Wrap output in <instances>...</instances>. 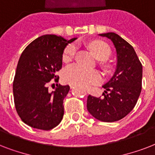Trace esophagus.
<instances>
[{
  "label": "esophagus",
  "instance_id": "1",
  "mask_svg": "<svg viewBox=\"0 0 155 155\" xmlns=\"http://www.w3.org/2000/svg\"><path fill=\"white\" fill-rule=\"evenodd\" d=\"M70 87H71V88H73V87H74V85H73V84H71V85H70Z\"/></svg>",
  "mask_w": 155,
  "mask_h": 155
}]
</instances>
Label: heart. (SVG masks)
<instances>
[{"instance_id":"obj_1","label":"heart","mask_w":155,"mask_h":155,"mask_svg":"<svg viewBox=\"0 0 155 155\" xmlns=\"http://www.w3.org/2000/svg\"><path fill=\"white\" fill-rule=\"evenodd\" d=\"M88 48L93 54V55L98 59H106L110 54V49L105 42L101 41H93L88 44ZM76 48L74 44L68 45L63 51V61L64 63H69L75 57ZM108 68V66H105ZM63 79L66 83L73 85L87 86L90 84H96L102 80L101 74L97 70L87 69L78 65L71 64L68 66L63 72Z\"/></svg>"}]
</instances>
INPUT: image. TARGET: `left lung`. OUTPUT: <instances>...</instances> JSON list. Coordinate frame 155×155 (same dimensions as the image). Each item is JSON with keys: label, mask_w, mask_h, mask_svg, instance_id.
Segmentation results:
<instances>
[{"label": "left lung", "mask_w": 155, "mask_h": 155, "mask_svg": "<svg viewBox=\"0 0 155 155\" xmlns=\"http://www.w3.org/2000/svg\"><path fill=\"white\" fill-rule=\"evenodd\" d=\"M113 42L117 54L114 75L102 87V97H87V108L97 120L113 122L133 110L142 91V65L134 47L115 33L101 34Z\"/></svg>", "instance_id": "1"}]
</instances>
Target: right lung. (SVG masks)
<instances>
[{
    "label": "right lung",
    "mask_w": 155,
    "mask_h": 155,
    "mask_svg": "<svg viewBox=\"0 0 155 155\" xmlns=\"http://www.w3.org/2000/svg\"><path fill=\"white\" fill-rule=\"evenodd\" d=\"M75 39L67 41L57 35H43L23 51L16 69L13 92L17 113L26 125L50 130L63 119V100L70 87L57 84L50 92L48 85L52 80L58 82L57 72L62 68L63 51Z\"/></svg>",
    "instance_id": "1"
}]
</instances>
